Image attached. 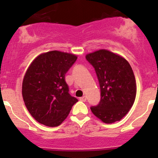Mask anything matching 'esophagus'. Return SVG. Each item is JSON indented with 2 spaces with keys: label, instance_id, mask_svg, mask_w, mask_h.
I'll list each match as a JSON object with an SVG mask.
<instances>
[{
  "label": "esophagus",
  "instance_id": "1",
  "mask_svg": "<svg viewBox=\"0 0 158 158\" xmlns=\"http://www.w3.org/2000/svg\"><path fill=\"white\" fill-rule=\"evenodd\" d=\"M80 100H81V101L85 102L86 100H87V98H86V96H82V97H81Z\"/></svg>",
  "mask_w": 158,
  "mask_h": 158
}]
</instances>
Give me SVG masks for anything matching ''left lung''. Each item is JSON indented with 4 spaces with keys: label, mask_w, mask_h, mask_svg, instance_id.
I'll use <instances>...</instances> for the list:
<instances>
[{
    "label": "left lung",
    "mask_w": 158,
    "mask_h": 158,
    "mask_svg": "<svg viewBox=\"0 0 158 158\" xmlns=\"http://www.w3.org/2000/svg\"><path fill=\"white\" fill-rule=\"evenodd\" d=\"M93 66L100 88V100L92 106V112L105 123L119 121L133 106L136 96V81L129 62L107 50L86 55Z\"/></svg>",
    "instance_id": "left-lung-1"
}]
</instances>
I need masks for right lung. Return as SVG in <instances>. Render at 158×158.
Segmentation results:
<instances>
[{
	"label": "right lung",
	"mask_w": 158,
	"mask_h": 158,
	"mask_svg": "<svg viewBox=\"0 0 158 158\" xmlns=\"http://www.w3.org/2000/svg\"><path fill=\"white\" fill-rule=\"evenodd\" d=\"M77 57L52 51L37 57L25 73L22 85L24 104L32 117L47 127H58L78 100L69 93L65 76Z\"/></svg>",
	"instance_id": "right-lung-1"
}]
</instances>
